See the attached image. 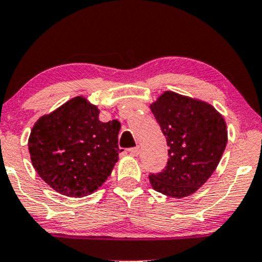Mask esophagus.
I'll return each instance as SVG.
<instances>
[{"mask_svg": "<svg viewBox=\"0 0 262 262\" xmlns=\"http://www.w3.org/2000/svg\"><path fill=\"white\" fill-rule=\"evenodd\" d=\"M139 152H140L139 146H135V148L129 149V154L133 155V156H138V155H139Z\"/></svg>", "mask_w": 262, "mask_h": 262, "instance_id": "obj_1", "label": "esophagus"}]
</instances>
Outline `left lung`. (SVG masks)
Returning <instances> with one entry per match:
<instances>
[{
    "instance_id": "8db88e82",
    "label": "left lung",
    "mask_w": 262,
    "mask_h": 262,
    "mask_svg": "<svg viewBox=\"0 0 262 262\" xmlns=\"http://www.w3.org/2000/svg\"><path fill=\"white\" fill-rule=\"evenodd\" d=\"M166 137L165 170L150 173L152 188L173 198L194 193L217 169L228 141L227 124L207 102L165 91L150 106Z\"/></svg>"
}]
</instances>
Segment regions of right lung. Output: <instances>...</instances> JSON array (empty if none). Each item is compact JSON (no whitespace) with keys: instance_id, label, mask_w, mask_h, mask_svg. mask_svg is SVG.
<instances>
[{"instance_id":"obj_1","label":"right lung","mask_w":262,"mask_h":262,"mask_svg":"<svg viewBox=\"0 0 262 262\" xmlns=\"http://www.w3.org/2000/svg\"><path fill=\"white\" fill-rule=\"evenodd\" d=\"M100 110L82 96L35 122L28 139L33 166L53 189L68 197L91 194L118 161L121 123L98 119Z\"/></svg>"}]
</instances>
